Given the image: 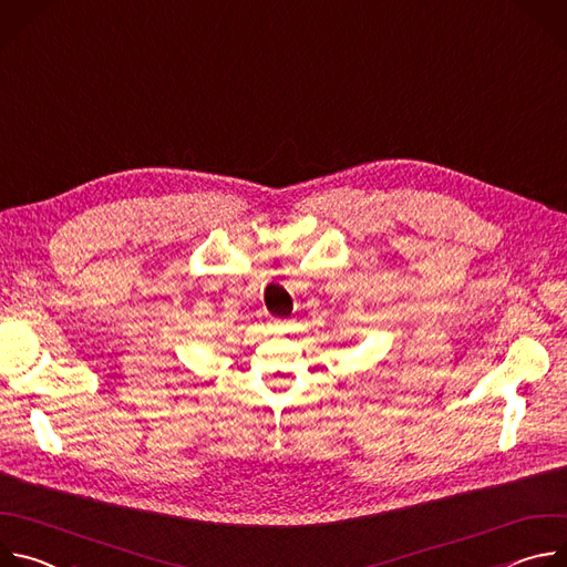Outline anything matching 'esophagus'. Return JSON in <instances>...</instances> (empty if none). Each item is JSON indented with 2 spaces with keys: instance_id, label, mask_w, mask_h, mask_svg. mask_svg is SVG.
<instances>
[{
  "instance_id": "1",
  "label": "esophagus",
  "mask_w": 567,
  "mask_h": 567,
  "mask_svg": "<svg viewBox=\"0 0 567 567\" xmlns=\"http://www.w3.org/2000/svg\"><path fill=\"white\" fill-rule=\"evenodd\" d=\"M269 326H274V328H282V326H287V320H280V318H271V320H269Z\"/></svg>"
}]
</instances>
